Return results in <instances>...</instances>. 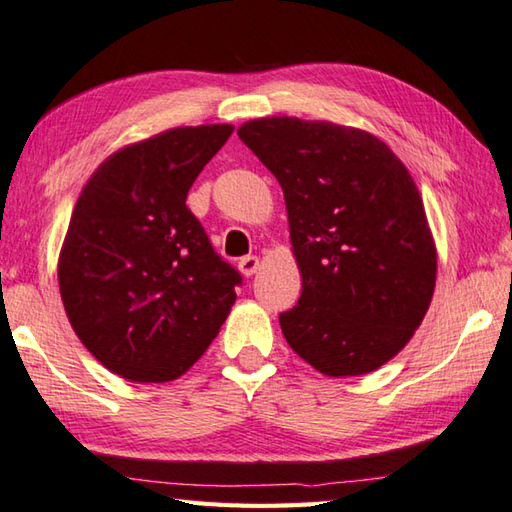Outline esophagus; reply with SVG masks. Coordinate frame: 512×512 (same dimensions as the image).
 <instances>
[{
	"label": "esophagus",
	"instance_id": "34e87169",
	"mask_svg": "<svg viewBox=\"0 0 512 512\" xmlns=\"http://www.w3.org/2000/svg\"><path fill=\"white\" fill-rule=\"evenodd\" d=\"M257 268H259V259L255 255H246V257L239 259V270H242L244 277L255 275Z\"/></svg>",
	"mask_w": 512,
	"mask_h": 512
}]
</instances>
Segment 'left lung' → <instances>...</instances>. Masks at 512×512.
Returning <instances> with one entry per match:
<instances>
[{
	"instance_id": "left-lung-1",
	"label": "left lung",
	"mask_w": 512,
	"mask_h": 512,
	"mask_svg": "<svg viewBox=\"0 0 512 512\" xmlns=\"http://www.w3.org/2000/svg\"><path fill=\"white\" fill-rule=\"evenodd\" d=\"M284 190L302 297L279 315L288 346L328 377L373 373L422 324L437 250L422 197L382 139L266 117L237 130Z\"/></svg>"
}]
</instances>
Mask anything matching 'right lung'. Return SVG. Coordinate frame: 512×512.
I'll return each mask as SVG.
<instances>
[{
  "instance_id": "add662e5",
  "label": "right lung",
  "mask_w": 512,
  "mask_h": 512,
  "mask_svg": "<svg viewBox=\"0 0 512 512\" xmlns=\"http://www.w3.org/2000/svg\"><path fill=\"white\" fill-rule=\"evenodd\" d=\"M230 124L184 126L110 155L79 195L59 253L68 322L128 382L184 375L213 342L242 275L186 206Z\"/></svg>"
}]
</instances>
